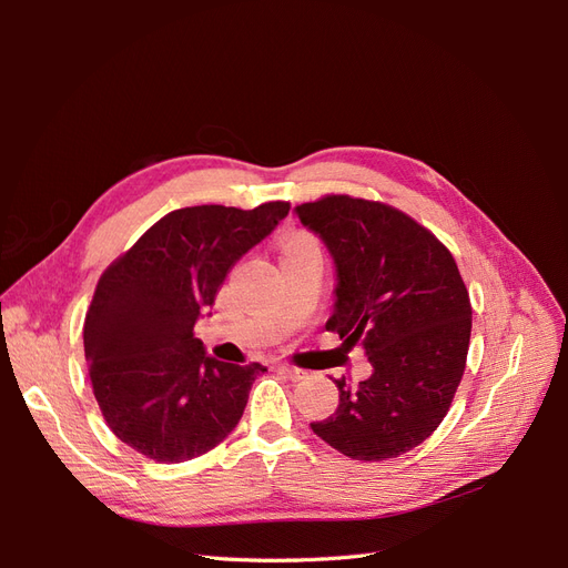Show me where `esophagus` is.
<instances>
[{
	"label": "esophagus",
	"mask_w": 568,
	"mask_h": 568,
	"mask_svg": "<svg viewBox=\"0 0 568 568\" xmlns=\"http://www.w3.org/2000/svg\"><path fill=\"white\" fill-rule=\"evenodd\" d=\"M277 372H280V374H284L286 379H291V382H301V379H305V372H303V369H298V367H294V365H280V367H277Z\"/></svg>",
	"instance_id": "34e87169"
}]
</instances>
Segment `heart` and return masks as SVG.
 Segmentation results:
<instances>
[{"label": "heart", "mask_w": 568, "mask_h": 568, "mask_svg": "<svg viewBox=\"0 0 568 568\" xmlns=\"http://www.w3.org/2000/svg\"><path fill=\"white\" fill-rule=\"evenodd\" d=\"M305 244H313V239L311 236H305V234H294L288 239V242L284 244V251H288V248H298V246H305Z\"/></svg>", "instance_id": "1"}]
</instances>
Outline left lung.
<instances>
[{"label": "left lung", "mask_w": 568, "mask_h": 568, "mask_svg": "<svg viewBox=\"0 0 568 568\" xmlns=\"http://www.w3.org/2000/svg\"><path fill=\"white\" fill-rule=\"evenodd\" d=\"M294 211L334 261L326 329L346 351L363 346L372 365L353 388L336 382V412L311 428L351 459L398 457L436 432L467 365L471 303L455 257L379 201L338 194Z\"/></svg>", "instance_id": "1"}]
</instances>
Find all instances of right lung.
Here are the masks:
<instances>
[{"label": "right lung", "instance_id": "right-lung-1", "mask_svg": "<svg viewBox=\"0 0 568 568\" xmlns=\"http://www.w3.org/2000/svg\"><path fill=\"white\" fill-rule=\"evenodd\" d=\"M286 215V201L253 211L180 209L101 274L84 317V359L101 415L132 450L184 462L236 428L255 376L267 369L220 363L194 336V324L239 257Z\"/></svg>", "mask_w": 568, "mask_h": 568}]
</instances>
